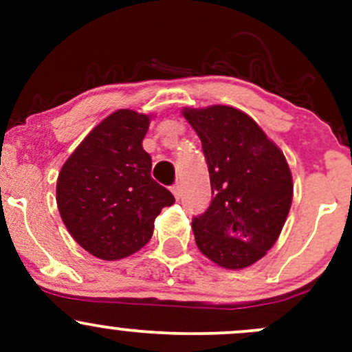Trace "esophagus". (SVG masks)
I'll return each mask as SVG.
<instances>
[{"mask_svg":"<svg viewBox=\"0 0 352 352\" xmlns=\"http://www.w3.org/2000/svg\"><path fill=\"white\" fill-rule=\"evenodd\" d=\"M170 190H172V194H173V196H175V199H180V194H182V189H180L179 184H173L172 189H170Z\"/></svg>","mask_w":352,"mask_h":352,"instance_id":"34e87169","label":"esophagus"}]
</instances>
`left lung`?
Instances as JSON below:
<instances>
[{"mask_svg":"<svg viewBox=\"0 0 352 352\" xmlns=\"http://www.w3.org/2000/svg\"><path fill=\"white\" fill-rule=\"evenodd\" d=\"M209 170L212 199L192 230L214 264L243 269L276 243L293 201L285 155L252 117L228 105L186 109Z\"/></svg>","mask_w":352,"mask_h":352,"instance_id":"obj_1","label":"left lung"}]
</instances>
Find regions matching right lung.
I'll return each mask as SVG.
<instances>
[{
  "mask_svg": "<svg viewBox=\"0 0 352 352\" xmlns=\"http://www.w3.org/2000/svg\"><path fill=\"white\" fill-rule=\"evenodd\" d=\"M150 117L117 110L66 160L58 177V208L67 232L91 255L116 261L150 242L155 218L175 197L151 179L143 150Z\"/></svg>",
  "mask_w": 352,
  "mask_h": 352,
  "instance_id": "obj_1",
  "label": "right lung"
}]
</instances>
